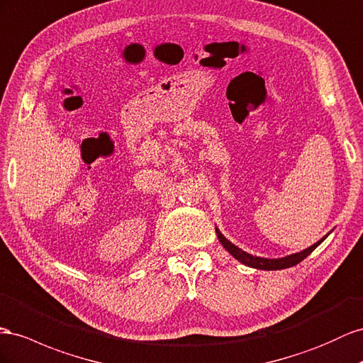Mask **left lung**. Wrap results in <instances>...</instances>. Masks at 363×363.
Listing matches in <instances>:
<instances>
[{
	"label": "left lung",
	"instance_id": "obj_1",
	"mask_svg": "<svg viewBox=\"0 0 363 363\" xmlns=\"http://www.w3.org/2000/svg\"><path fill=\"white\" fill-rule=\"evenodd\" d=\"M215 232H217V237L220 240V242L223 244V247L226 249L232 257L235 259H238L240 262H242L244 266H249V267H253V269H259V270H281V269H289V267H293L296 266V264H299L303 258H307L308 255L315 250L319 244L324 241L327 237H324L322 240H319L318 242L313 244V246L307 247L306 250L302 252H298V253H293V255H289V257H284V258H278V259H269V258H259V257H253V255L247 253L241 250L240 247L235 246V244H232L224 235L215 228Z\"/></svg>",
	"mask_w": 363,
	"mask_h": 363
}]
</instances>
